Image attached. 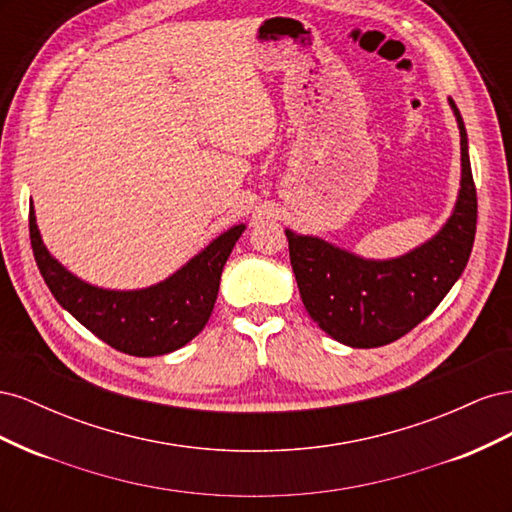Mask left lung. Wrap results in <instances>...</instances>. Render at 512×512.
<instances>
[{"mask_svg":"<svg viewBox=\"0 0 512 512\" xmlns=\"http://www.w3.org/2000/svg\"><path fill=\"white\" fill-rule=\"evenodd\" d=\"M461 138L455 207L436 235L395 258H365L316 235L286 228L290 265L307 314L335 342L378 348L412 331L440 305L468 265L476 232V190L468 132L448 98Z\"/></svg>","mask_w":512,"mask_h":512,"instance_id":"obj_1","label":"left lung"}]
</instances>
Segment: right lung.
<instances>
[{
  "label": "right lung",
  "mask_w": 512,
  "mask_h": 512,
  "mask_svg": "<svg viewBox=\"0 0 512 512\" xmlns=\"http://www.w3.org/2000/svg\"><path fill=\"white\" fill-rule=\"evenodd\" d=\"M245 228V224L230 226L158 284L117 290L89 284L61 265L44 245L34 203L29 205L36 265L57 303L102 342L132 356L175 352L205 329L218 299L224 265Z\"/></svg>",
  "instance_id": "1"
}]
</instances>
